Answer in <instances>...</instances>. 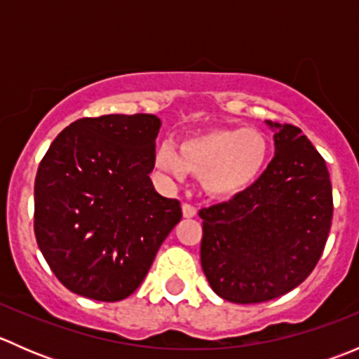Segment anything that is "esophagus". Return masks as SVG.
Here are the masks:
<instances>
[{"mask_svg": "<svg viewBox=\"0 0 359 359\" xmlns=\"http://www.w3.org/2000/svg\"><path fill=\"white\" fill-rule=\"evenodd\" d=\"M196 212H198V210L194 208L191 203H184V205H182V213H184V217H187V219H191V217L196 215Z\"/></svg>", "mask_w": 359, "mask_h": 359, "instance_id": "obj_1", "label": "esophagus"}]
</instances>
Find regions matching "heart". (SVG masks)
Listing matches in <instances>:
<instances>
[{
    "label": "heart",
    "mask_w": 359,
    "mask_h": 359,
    "mask_svg": "<svg viewBox=\"0 0 359 359\" xmlns=\"http://www.w3.org/2000/svg\"><path fill=\"white\" fill-rule=\"evenodd\" d=\"M267 154L269 146L259 130H212L184 140L179 153L172 144H161L156 165L177 180L187 172L203 177V186L213 196H234L259 179Z\"/></svg>",
    "instance_id": "obj_1"
}]
</instances>
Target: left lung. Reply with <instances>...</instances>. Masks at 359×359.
<instances>
[{
  "label": "left lung",
  "mask_w": 359,
  "mask_h": 359,
  "mask_svg": "<svg viewBox=\"0 0 359 359\" xmlns=\"http://www.w3.org/2000/svg\"><path fill=\"white\" fill-rule=\"evenodd\" d=\"M276 154L233 200L200 210L201 267L212 290L259 304L299 287L316 267L334 215L330 173L302 130L278 125Z\"/></svg>",
  "instance_id": "obj_1"
}]
</instances>
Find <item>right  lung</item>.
Masks as SVG:
<instances>
[{"instance_id": "right-lung-1", "label": "right lung", "mask_w": 359, "mask_h": 359, "mask_svg": "<svg viewBox=\"0 0 359 359\" xmlns=\"http://www.w3.org/2000/svg\"><path fill=\"white\" fill-rule=\"evenodd\" d=\"M154 114L81 118L57 135L34 182V234L67 290L118 302L139 288L182 219L154 191Z\"/></svg>"}]
</instances>
